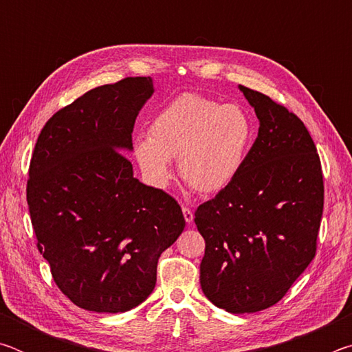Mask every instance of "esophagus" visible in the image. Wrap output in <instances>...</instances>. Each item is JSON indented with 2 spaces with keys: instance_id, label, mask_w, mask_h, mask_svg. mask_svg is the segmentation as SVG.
I'll return each mask as SVG.
<instances>
[{
  "instance_id": "34e87169",
  "label": "esophagus",
  "mask_w": 352,
  "mask_h": 352,
  "mask_svg": "<svg viewBox=\"0 0 352 352\" xmlns=\"http://www.w3.org/2000/svg\"><path fill=\"white\" fill-rule=\"evenodd\" d=\"M183 216L188 223H190L194 220V212L190 211V208H188V206H183Z\"/></svg>"
}]
</instances>
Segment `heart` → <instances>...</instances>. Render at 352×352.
Wrapping results in <instances>:
<instances>
[{
	"mask_svg": "<svg viewBox=\"0 0 352 352\" xmlns=\"http://www.w3.org/2000/svg\"><path fill=\"white\" fill-rule=\"evenodd\" d=\"M254 127L234 104L184 93L172 99L148 124L147 140L135 144V158L155 186L170 178L169 160L189 188L214 194L234 180L245 164Z\"/></svg>",
	"mask_w": 352,
	"mask_h": 352,
	"instance_id": "1",
	"label": "heart"
}]
</instances>
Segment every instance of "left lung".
<instances>
[{
    "mask_svg": "<svg viewBox=\"0 0 352 352\" xmlns=\"http://www.w3.org/2000/svg\"><path fill=\"white\" fill-rule=\"evenodd\" d=\"M259 119L239 174L201 204L200 285L212 305L252 314L281 300L317 253L324 204L320 157L295 113L239 87Z\"/></svg>",
    "mask_w": 352,
    "mask_h": 352,
    "instance_id": "obj_1",
    "label": "left lung"
}]
</instances>
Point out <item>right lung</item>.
Listing matches in <instances>:
<instances>
[{"instance_id":"add662e5","label":"right lung","mask_w":352,"mask_h":352,"mask_svg":"<svg viewBox=\"0 0 352 352\" xmlns=\"http://www.w3.org/2000/svg\"><path fill=\"white\" fill-rule=\"evenodd\" d=\"M151 77H126L50 118L32 152L26 199L37 248L63 295L99 314L141 305L158 258L182 234L174 197L142 184L122 148L152 96Z\"/></svg>"}]
</instances>
